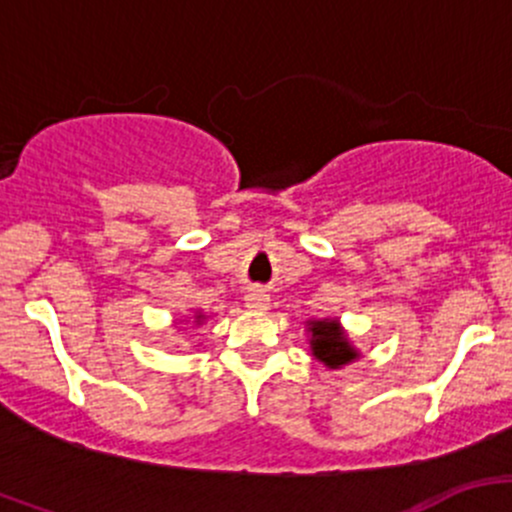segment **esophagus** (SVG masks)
<instances>
[{
	"label": "esophagus",
	"instance_id": "obj_1",
	"mask_svg": "<svg viewBox=\"0 0 512 512\" xmlns=\"http://www.w3.org/2000/svg\"><path fill=\"white\" fill-rule=\"evenodd\" d=\"M245 307L247 309H267L270 307V294L265 289H250L245 294Z\"/></svg>",
	"mask_w": 512,
	"mask_h": 512
}]
</instances>
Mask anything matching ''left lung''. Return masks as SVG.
Instances as JSON below:
<instances>
[{
  "mask_svg": "<svg viewBox=\"0 0 512 512\" xmlns=\"http://www.w3.org/2000/svg\"><path fill=\"white\" fill-rule=\"evenodd\" d=\"M307 329L312 334V339H309L312 354L329 369H339V366L349 364L359 356L337 319H312V322H307Z\"/></svg>",
  "mask_w": 512,
  "mask_h": 512,
  "instance_id": "1",
  "label": "left lung"
}]
</instances>
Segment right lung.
I'll list each match as a JSON object with an SVG mask.
<instances>
[{
	"mask_svg": "<svg viewBox=\"0 0 512 512\" xmlns=\"http://www.w3.org/2000/svg\"><path fill=\"white\" fill-rule=\"evenodd\" d=\"M195 319H198V322H200V319H203V314H195Z\"/></svg>",
	"mask_w": 512,
	"mask_h": 512,
	"instance_id": "add662e5",
	"label": "right lung"
}]
</instances>
